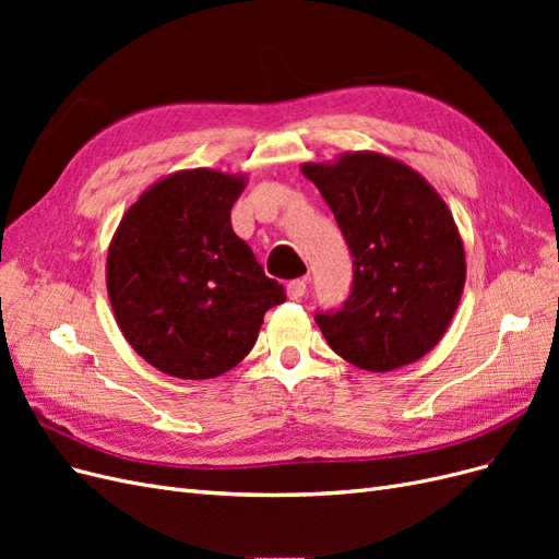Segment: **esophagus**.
Here are the masks:
<instances>
[{
    "mask_svg": "<svg viewBox=\"0 0 559 559\" xmlns=\"http://www.w3.org/2000/svg\"><path fill=\"white\" fill-rule=\"evenodd\" d=\"M306 284H308L306 280H292L289 284H286V294H289L292 300H298L306 296Z\"/></svg>",
    "mask_w": 559,
    "mask_h": 559,
    "instance_id": "obj_1",
    "label": "esophagus"
}]
</instances>
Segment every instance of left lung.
<instances>
[{"instance_id": "left-lung-1", "label": "left lung", "mask_w": 559, "mask_h": 559, "mask_svg": "<svg viewBox=\"0 0 559 559\" xmlns=\"http://www.w3.org/2000/svg\"><path fill=\"white\" fill-rule=\"evenodd\" d=\"M354 259L343 310L317 314L331 349L373 373L419 361L441 343L462 300L466 253L445 200L405 163L345 151L302 163Z\"/></svg>"}]
</instances>
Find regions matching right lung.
<instances>
[{"instance_id":"add662e5","label":"right lung","mask_w":559,"mask_h":559,"mask_svg":"<svg viewBox=\"0 0 559 559\" xmlns=\"http://www.w3.org/2000/svg\"><path fill=\"white\" fill-rule=\"evenodd\" d=\"M245 186L247 175L212 167L167 175L132 202L109 242L116 324L165 376H224L251 352L263 314L286 300L233 233Z\"/></svg>"}]
</instances>
